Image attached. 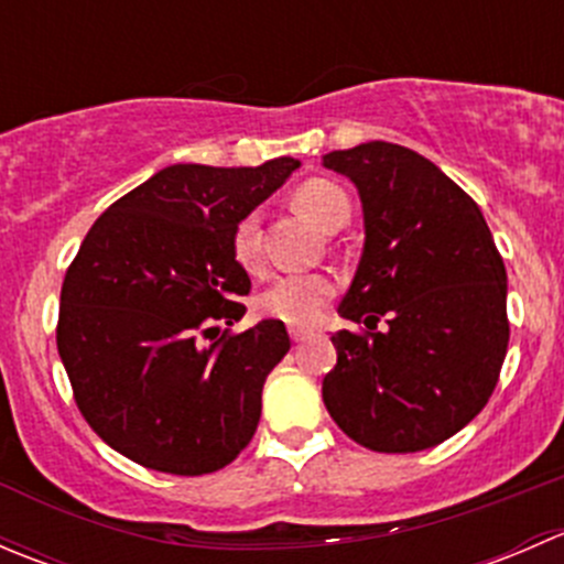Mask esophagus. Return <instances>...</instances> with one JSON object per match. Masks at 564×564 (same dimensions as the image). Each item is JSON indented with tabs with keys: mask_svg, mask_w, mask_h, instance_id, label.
<instances>
[{
	"mask_svg": "<svg viewBox=\"0 0 564 564\" xmlns=\"http://www.w3.org/2000/svg\"><path fill=\"white\" fill-rule=\"evenodd\" d=\"M289 335H292V340H297V344H300V340H305V338H308V329H303V327H289Z\"/></svg>",
	"mask_w": 564,
	"mask_h": 564,
	"instance_id": "1",
	"label": "esophagus"
}]
</instances>
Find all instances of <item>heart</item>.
Segmentation results:
<instances>
[{"instance_id":"1","label":"heart","mask_w":564,"mask_h":564,"mask_svg":"<svg viewBox=\"0 0 564 564\" xmlns=\"http://www.w3.org/2000/svg\"><path fill=\"white\" fill-rule=\"evenodd\" d=\"M292 207L322 231H338L351 215L346 191L329 180L303 182L292 193ZM231 250H235V259L240 261V267H246L248 272L261 270L259 218L256 215H246L235 226ZM333 297L335 281L327 272H294V275H281L278 281H272L256 303H259L261 314L281 318L286 324H297V327H308L322 318Z\"/></svg>"}]
</instances>
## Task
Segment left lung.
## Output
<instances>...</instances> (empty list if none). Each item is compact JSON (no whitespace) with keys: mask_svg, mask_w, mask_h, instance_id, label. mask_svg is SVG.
I'll use <instances>...</instances> for the list:
<instances>
[{"mask_svg":"<svg viewBox=\"0 0 564 564\" xmlns=\"http://www.w3.org/2000/svg\"><path fill=\"white\" fill-rule=\"evenodd\" d=\"M360 193L366 246L333 335L329 417L377 453L436 447L477 417L508 355V272L480 207L440 166L390 141L322 158ZM386 322L384 330L376 324Z\"/></svg>","mask_w":564,"mask_h":564,"instance_id":"left-lung-1","label":"left lung"}]
</instances>
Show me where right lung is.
Returning a JSON list of instances; mask_svg holds the SVG:
<instances>
[{
  "label": "right lung",
  "mask_w": 564,
  "mask_h": 564,
  "mask_svg": "<svg viewBox=\"0 0 564 564\" xmlns=\"http://www.w3.org/2000/svg\"><path fill=\"white\" fill-rule=\"evenodd\" d=\"M300 169L176 163L100 215L67 267L56 349L95 434L169 475H207L253 440L264 379L289 351L261 318L240 335L250 292L231 235Z\"/></svg>",
  "instance_id": "1"
}]
</instances>
